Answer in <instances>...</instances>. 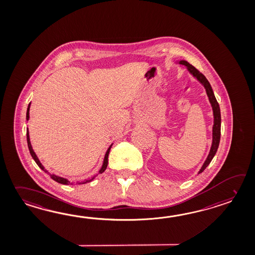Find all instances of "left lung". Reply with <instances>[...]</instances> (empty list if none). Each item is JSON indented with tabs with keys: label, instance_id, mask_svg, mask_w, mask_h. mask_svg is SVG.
<instances>
[{
	"label": "left lung",
	"instance_id": "8db88e82",
	"mask_svg": "<svg viewBox=\"0 0 255 255\" xmlns=\"http://www.w3.org/2000/svg\"><path fill=\"white\" fill-rule=\"evenodd\" d=\"M176 63H179L181 65H184L187 71L192 75L195 79L198 80V82H200V84H202L206 90L207 95L209 97V101H210V105L212 108V112H213V126H212V142H211V146H210V153L208 154L207 158L205 160L201 168L198 171V174L202 173L204 170L206 169V167L210 164L211 160L215 156L217 150L220 144V140H221V109L220 105L216 100L214 92L212 91V88L210 86L209 80L206 79V77L203 74L200 73L197 68L193 67L191 64L186 61V60H179L176 61Z\"/></svg>",
	"mask_w": 255,
	"mask_h": 255
}]
</instances>
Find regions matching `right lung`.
<instances>
[{
    "instance_id": "obj_1",
    "label": "right lung",
    "mask_w": 255,
    "mask_h": 255,
    "mask_svg": "<svg viewBox=\"0 0 255 255\" xmlns=\"http://www.w3.org/2000/svg\"><path fill=\"white\" fill-rule=\"evenodd\" d=\"M30 105H31V103H29L28 108H27V112H26V121H28L29 120V111H30ZM26 139H27V144H28L29 151H30V153H31V155H32V157L34 159V161H35V163L37 164V165L39 166L41 169L43 170L44 172H45L46 174H48L50 177H51L53 180H55V181L57 182V183H59V184H63V185H73L75 182H70L69 180H68L67 178H64V177H61V176H56V175H54V174H50V173H48V171L47 170H45V166L43 165V164H41V162L39 161V159L37 157V155L35 154V153L34 152V150H33V147H32V144H31V141H30V137H29V130L28 128L26 129ZM113 144L114 143H112L109 148H108L107 151H106V153H105V156H104V159H103V163H102V167H101V169L99 170V173L95 175V176H93V177H91V179H85L84 181L82 182H77L78 184H86V183H89V182L92 181L95 177H96L98 175H100V174H102L106 168H107L108 165V157H109V153H110V150H111V148L113 146Z\"/></svg>"
}]
</instances>
